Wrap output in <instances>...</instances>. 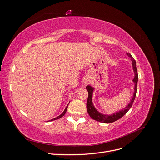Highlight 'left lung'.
Returning a JSON list of instances; mask_svg holds the SVG:
<instances>
[{
    "mask_svg": "<svg viewBox=\"0 0 160 160\" xmlns=\"http://www.w3.org/2000/svg\"><path fill=\"white\" fill-rule=\"evenodd\" d=\"M128 55L131 58V60H132V61L133 68V71L135 72V77L133 80L135 84V88H134L135 92L133 94V98H132V101H131L129 104L123 110L120 111H119V112L115 113L113 115H103V114L99 113L98 111L95 109V108H94V106L93 105V103H92V93H93V89L92 88L91 86H89V85L87 86L86 89L88 91V93H89L88 101H87V109H88V112L92 119H93L96 121H98V122H99L101 123H112V122H115V121L118 120L121 118H122L123 116L128 112L129 109L132 108V106L133 103V101L135 98V95H136L137 85H138V70H137V67H136V62H135V59H133V57L131 55V54H129V53H128Z\"/></svg>",
    "mask_w": 160,
    "mask_h": 160,
    "instance_id": "left-lung-1",
    "label": "left lung"
}]
</instances>
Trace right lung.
I'll return each instance as SVG.
<instances>
[{
  "label": "right lung",
  "instance_id": "obj_1",
  "mask_svg": "<svg viewBox=\"0 0 160 160\" xmlns=\"http://www.w3.org/2000/svg\"><path fill=\"white\" fill-rule=\"evenodd\" d=\"M67 108H68V106H67L66 107V108H65V111H63V112H62V113L61 114V115H60L59 116H58L57 118H54V119H51V120H50V121H52V120H55V119H59V118H61V117H62V116H63L65 114V113H66V111H67Z\"/></svg>",
  "mask_w": 160,
  "mask_h": 160
}]
</instances>
